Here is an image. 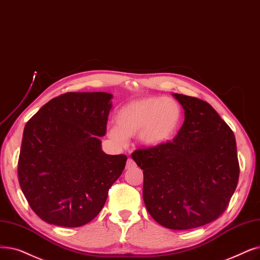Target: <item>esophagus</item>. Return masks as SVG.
<instances>
[{
	"mask_svg": "<svg viewBox=\"0 0 260 260\" xmlns=\"http://www.w3.org/2000/svg\"><path fill=\"white\" fill-rule=\"evenodd\" d=\"M134 166H135L134 160L132 159V158H128L127 162H126V169H129V168H132V167H134Z\"/></svg>",
	"mask_w": 260,
	"mask_h": 260,
	"instance_id": "34e87169",
	"label": "esophagus"
}]
</instances>
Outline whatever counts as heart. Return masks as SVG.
I'll use <instances>...</instances> for the list:
<instances>
[{
	"label": "heart",
	"instance_id": "1",
	"mask_svg": "<svg viewBox=\"0 0 260 260\" xmlns=\"http://www.w3.org/2000/svg\"><path fill=\"white\" fill-rule=\"evenodd\" d=\"M182 117V106L172 98L134 100L118 109L115 115L116 127L108 131V136L119 144H125L126 138L139 135L145 146L157 148L175 137Z\"/></svg>",
	"mask_w": 260,
	"mask_h": 260
}]
</instances>
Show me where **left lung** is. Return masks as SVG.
<instances>
[{"label":"left lung","mask_w":260,"mask_h":260,"mask_svg":"<svg viewBox=\"0 0 260 260\" xmlns=\"http://www.w3.org/2000/svg\"><path fill=\"white\" fill-rule=\"evenodd\" d=\"M185 121L173 141L137 149L143 170V201L152 218L170 230L200 228L218 219L239 179L235 135L210 104L173 94Z\"/></svg>","instance_id":"1"}]
</instances>
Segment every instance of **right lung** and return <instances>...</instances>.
<instances>
[{"label":"right lung","instance_id":"right-lung-1","mask_svg":"<svg viewBox=\"0 0 260 260\" xmlns=\"http://www.w3.org/2000/svg\"><path fill=\"white\" fill-rule=\"evenodd\" d=\"M112 95L67 92L44 104L26 123L18 179L32 211L44 222L78 228L102 210L126 155H108L106 135Z\"/></svg>","mask_w":260,"mask_h":260}]
</instances>
